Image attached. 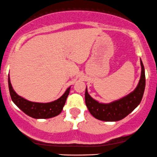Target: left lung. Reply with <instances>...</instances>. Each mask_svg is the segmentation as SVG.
I'll use <instances>...</instances> for the list:
<instances>
[{
  "label": "left lung",
  "mask_w": 157,
  "mask_h": 157,
  "mask_svg": "<svg viewBox=\"0 0 157 157\" xmlns=\"http://www.w3.org/2000/svg\"><path fill=\"white\" fill-rule=\"evenodd\" d=\"M142 73L138 86L133 92L109 104L98 103L85 90V103L88 110L96 119L106 121H116L124 119L140 105L145 87V74L143 63L141 60Z\"/></svg>",
  "instance_id": "left-lung-1"
}]
</instances>
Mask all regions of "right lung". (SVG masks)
<instances>
[{
  "label": "right lung",
  "instance_id": "obj_1",
  "mask_svg": "<svg viewBox=\"0 0 157 157\" xmlns=\"http://www.w3.org/2000/svg\"><path fill=\"white\" fill-rule=\"evenodd\" d=\"M8 84L10 96H11L12 101L24 113L34 119H49V118L56 117L60 114V113L63 110V107L69 95L70 89V87L68 88L64 95L56 101L49 102V103H38V102L29 101L22 98L21 96H18L14 91L12 87L10 75L8 78Z\"/></svg>",
  "mask_w": 157,
  "mask_h": 157
}]
</instances>
